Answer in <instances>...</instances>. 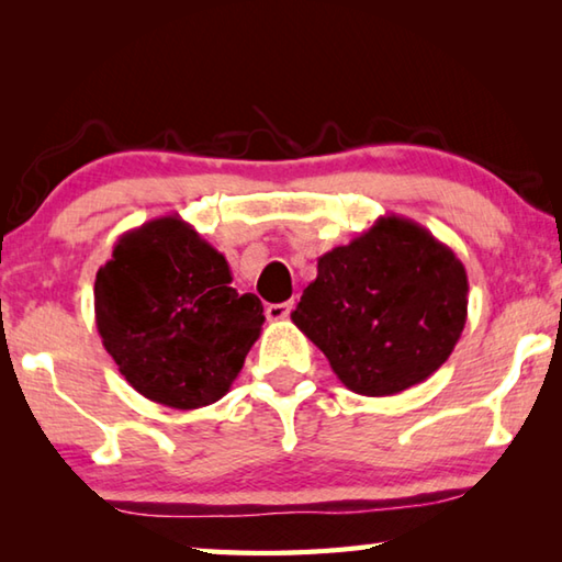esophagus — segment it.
<instances>
[{"label":"esophagus","mask_w":562,"mask_h":562,"mask_svg":"<svg viewBox=\"0 0 562 562\" xmlns=\"http://www.w3.org/2000/svg\"><path fill=\"white\" fill-rule=\"evenodd\" d=\"M292 312V302H278V304H268L265 307V317H268L270 322H282L288 319Z\"/></svg>","instance_id":"esophagus-1"}]
</instances>
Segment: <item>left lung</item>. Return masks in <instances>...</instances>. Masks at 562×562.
<instances>
[{
    "instance_id": "8db88e82",
    "label": "left lung",
    "mask_w": 562,
    "mask_h": 562,
    "mask_svg": "<svg viewBox=\"0 0 562 562\" xmlns=\"http://www.w3.org/2000/svg\"><path fill=\"white\" fill-rule=\"evenodd\" d=\"M469 317V278L449 245L402 215L376 217L317 260L292 312L331 372L361 396L422 384L451 357Z\"/></svg>"
}]
</instances>
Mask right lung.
Masks as SVG:
<instances>
[{"label":"right lung","instance_id":"1","mask_svg":"<svg viewBox=\"0 0 562 562\" xmlns=\"http://www.w3.org/2000/svg\"><path fill=\"white\" fill-rule=\"evenodd\" d=\"M225 255L180 215L123 233L93 282L103 347L123 379L160 406L223 398L262 331V304L237 294Z\"/></svg>","mask_w":562,"mask_h":562}]
</instances>
